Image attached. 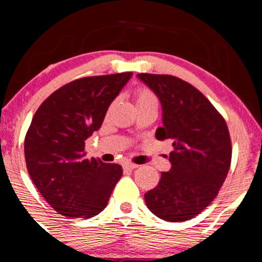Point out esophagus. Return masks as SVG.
I'll return each mask as SVG.
<instances>
[{
  "mask_svg": "<svg viewBox=\"0 0 262 262\" xmlns=\"http://www.w3.org/2000/svg\"><path fill=\"white\" fill-rule=\"evenodd\" d=\"M137 167H138V165L132 164V162H124V164H123V169L128 170V171H132V170L137 169Z\"/></svg>",
  "mask_w": 262,
  "mask_h": 262,
  "instance_id": "1",
  "label": "esophagus"
}]
</instances>
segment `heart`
Instances as JSON below:
<instances>
[{
	"instance_id": "1",
	"label": "heart",
	"mask_w": 262,
	"mask_h": 262,
	"mask_svg": "<svg viewBox=\"0 0 262 262\" xmlns=\"http://www.w3.org/2000/svg\"><path fill=\"white\" fill-rule=\"evenodd\" d=\"M149 102H156L155 95L149 90H139L137 93V104L149 103Z\"/></svg>"
}]
</instances>
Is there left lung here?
<instances>
[{
    "mask_svg": "<svg viewBox=\"0 0 262 262\" xmlns=\"http://www.w3.org/2000/svg\"><path fill=\"white\" fill-rule=\"evenodd\" d=\"M161 103L159 140H172L170 171L144 194L156 217L183 222L196 217L214 200L230 167L231 143L227 123L206 97L170 75L138 74Z\"/></svg>",
    "mask_w": 262,
    "mask_h": 262,
    "instance_id": "8db88e82",
    "label": "left lung"
}]
</instances>
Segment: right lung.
<instances>
[{"mask_svg":"<svg viewBox=\"0 0 262 262\" xmlns=\"http://www.w3.org/2000/svg\"><path fill=\"white\" fill-rule=\"evenodd\" d=\"M133 73L83 77L60 87L33 117L25 140L28 173L59 214L91 218L106 208L122 166L86 159L85 141Z\"/></svg>","mask_w":262,"mask_h":262,"instance_id":"1","label":"right lung"}]
</instances>
